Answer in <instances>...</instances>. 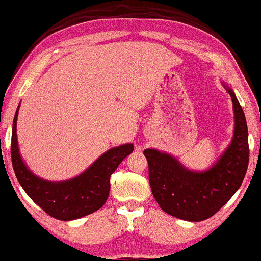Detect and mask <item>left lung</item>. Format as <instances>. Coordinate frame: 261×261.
<instances>
[{
    "instance_id": "8db88e82",
    "label": "left lung",
    "mask_w": 261,
    "mask_h": 261,
    "mask_svg": "<svg viewBox=\"0 0 261 261\" xmlns=\"http://www.w3.org/2000/svg\"><path fill=\"white\" fill-rule=\"evenodd\" d=\"M234 114V130L230 144L209 169L191 170L169 153L155 148L143 150L148 162L149 185L159 206L186 221L212 218L241 187L249 162L248 127L244 112L234 91L225 81Z\"/></svg>"
}]
</instances>
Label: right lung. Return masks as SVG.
<instances>
[{"label": "right lung", "mask_w": 261, "mask_h": 261, "mask_svg": "<svg viewBox=\"0 0 261 261\" xmlns=\"http://www.w3.org/2000/svg\"><path fill=\"white\" fill-rule=\"evenodd\" d=\"M18 106L12 127V164L20 186L28 196L52 218L70 221L92 214L102 208L109 196L111 175L119 164L133 153L134 144L125 143L103 153L86 170L64 181L41 178L25 164L19 152L17 137Z\"/></svg>", "instance_id": "add662e5"}]
</instances>
